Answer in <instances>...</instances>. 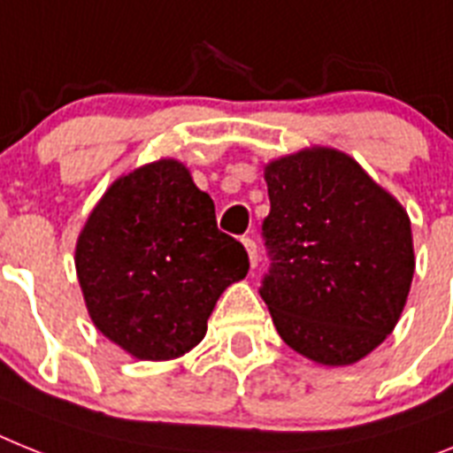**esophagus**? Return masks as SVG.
I'll list each match as a JSON object with an SVG mask.
<instances>
[{
	"mask_svg": "<svg viewBox=\"0 0 453 453\" xmlns=\"http://www.w3.org/2000/svg\"><path fill=\"white\" fill-rule=\"evenodd\" d=\"M242 244L246 246V253H249V260H250V267H256L257 265V244L253 242L250 237L242 239Z\"/></svg>",
	"mask_w": 453,
	"mask_h": 453,
	"instance_id": "obj_1",
	"label": "esophagus"
}]
</instances>
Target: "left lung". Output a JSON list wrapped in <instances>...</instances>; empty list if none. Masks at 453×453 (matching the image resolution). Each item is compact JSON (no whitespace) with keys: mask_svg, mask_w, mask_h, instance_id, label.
Wrapping results in <instances>:
<instances>
[{"mask_svg":"<svg viewBox=\"0 0 453 453\" xmlns=\"http://www.w3.org/2000/svg\"><path fill=\"white\" fill-rule=\"evenodd\" d=\"M269 269L260 297L280 338L325 366L378 348L414 273L410 219L349 156L306 150L265 170Z\"/></svg>","mask_w":453,"mask_h":453,"instance_id":"left-lung-1","label":"left lung"}]
</instances>
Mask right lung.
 <instances>
[{"instance_id": "add662e5", "label": "right lung", "mask_w": 453, "mask_h": 453, "mask_svg": "<svg viewBox=\"0 0 453 453\" xmlns=\"http://www.w3.org/2000/svg\"><path fill=\"white\" fill-rule=\"evenodd\" d=\"M75 267L94 325L154 362L203 341L220 292L250 265L216 226L214 200L165 158L110 186L80 234Z\"/></svg>"}]
</instances>
